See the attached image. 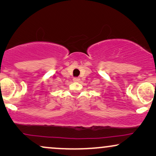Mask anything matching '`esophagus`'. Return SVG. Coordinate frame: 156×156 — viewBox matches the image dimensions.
<instances>
[{"instance_id": "esophagus-1", "label": "esophagus", "mask_w": 156, "mask_h": 156, "mask_svg": "<svg viewBox=\"0 0 156 156\" xmlns=\"http://www.w3.org/2000/svg\"><path fill=\"white\" fill-rule=\"evenodd\" d=\"M73 81H74V82H79L80 81V77H74Z\"/></svg>"}]
</instances>
